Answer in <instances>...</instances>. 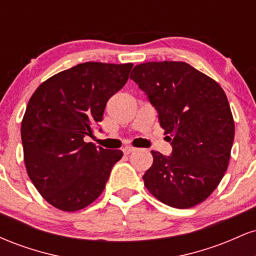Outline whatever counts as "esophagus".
Listing matches in <instances>:
<instances>
[{"mask_svg": "<svg viewBox=\"0 0 256 256\" xmlns=\"http://www.w3.org/2000/svg\"><path fill=\"white\" fill-rule=\"evenodd\" d=\"M134 150H136V148H134V146H126L124 149H122V152H125V154H131V152H134Z\"/></svg>", "mask_w": 256, "mask_h": 256, "instance_id": "esophagus-1", "label": "esophagus"}]
</instances>
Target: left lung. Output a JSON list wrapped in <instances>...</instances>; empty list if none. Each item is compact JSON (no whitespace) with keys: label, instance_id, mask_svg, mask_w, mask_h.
<instances>
[{"label":"left lung","instance_id":"left-lung-1","mask_svg":"<svg viewBox=\"0 0 256 256\" xmlns=\"http://www.w3.org/2000/svg\"><path fill=\"white\" fill-rule=\"evenodd\" d=\"M130 78L146 94L171 142L170 156L152 150L143 176L162 204L190 208L204 202L224 177L234 137L232 113L222 86L182 61L134 66Z\"/></svg>","mask_w":256,"mask_h":256}]
</instances>
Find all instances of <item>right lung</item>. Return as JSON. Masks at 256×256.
Instances as JSON below:
<instances>
[{
	"instance_id": "1",
	"label": "right lung",
	"mask_w": 256,
	"mask_h": 256,
	"mask_svg": "<svg viewBox=\"0 0 256 256\" xmlns=\"http://www.w3.org/2000/svg\"><path fill=\"white\" fill-rule=\"evenodd\" d=\"M132 66L79 64L52 76L31 96L22 122L25 166L38 192L58 210L74 212L92 204L122 158V150L84 138L92 136Z\"/></svg>"
}]
</instances>
